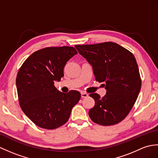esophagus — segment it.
I'll list each match as a JSON object with an SVG mask.
<instances>
[{
	"label": "esophagus",
	"instance_id": "esophagus-1",
	"mask_svg": "<svg viewBox=\"0 0 158 158\" xmlns=\"http://www.w3.org/2000/svg\"><path fill=\"white\" fill-rule=\"evenodd\" d=\"M88 96V94L87 93L85 92H81V98H87Z\"/></svg>",
	"mask_w": 158,
	"mask_h": 158
}]
</instances>
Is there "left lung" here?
Segmentation results:
<instances>
[{"label":"left lung","instance_id":"1","mask_svg":"<svg viewBox=\"0 0 158 158\" xmlns=\"http://www.w3.org/2000/svg\"><path fill=\"white\" fill-rule=\"evenodd\" d=\"M75 47L92 66L96 81L106 83L103 98L96 93L89 95L95 100L89 110L90 118L104 126L121 122L133 108L141 87L134 55L114 42Z\"/></svg>","mask_w":158,"mask_h":158}]
</instances>
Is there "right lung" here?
Listing matches in <instances>:
<instances>
[{
    "instance_id": "1",
    "label": "right lung",
    "mask_w": 158,
    "mask_h": 158,
    "mask_svg": "<svg viewBox=\"0 0 158 158\" xmlns=\"http://www.w3.org/2000/svg\"><path fill=\"white\" fill-rule=\"evenodd\" d=\"M77 54L75 48L48 47L31 54L18 71L16 85L20 107L36 125L54 129L67 122L81 94L60 92L54 86L64 76L67 61Z\"/></svg>"
}]
</instances>
